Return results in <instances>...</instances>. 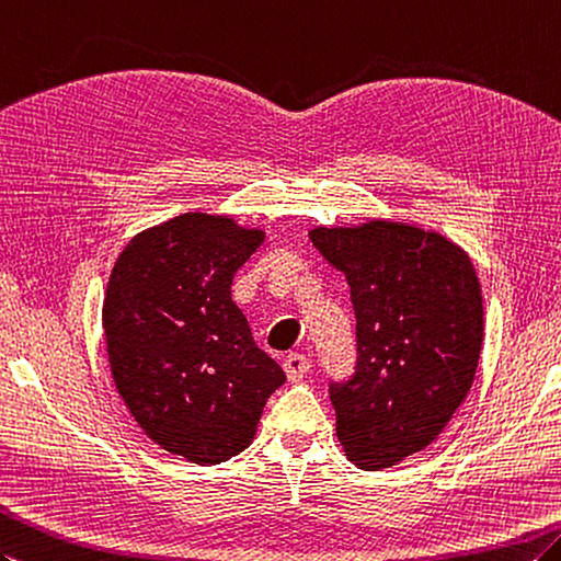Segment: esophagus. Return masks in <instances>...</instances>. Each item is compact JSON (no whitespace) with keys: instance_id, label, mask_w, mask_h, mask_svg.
Segmentation results:
<instances>
[{"instance_id":"obj_1","label":"esophagus","mask_w":561,"mask_h":561,"mask_svg":"<svg viewBox=\"0 0 561 561\" xmlns=\"http://www.w3.org/2000/svg\"><path fill=\"white\" fill-rule=\"evenodd\" d=\"M308 370H310V360L304 354H289L284 358V373L291 382L304 380Z\"/></svg>"}]
</instances>
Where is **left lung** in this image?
Listing matches in <instances>:
<instances>
[{
    "label": "left lung",
    "mask_w": 561,
    "mask_h": 561,
    "mask_svg": "<svg viewBox=\"0 0 561 561\" xmlns=\"http://www.w3.org/2000/svg\"><path fill=\"white\" fill-rule=\"evenodd\" d=\"M310 241L344 272L356 316V368L330 382L336 437L366 471L425 449L473 385L483 296L471 257L435 231L375 219L318 227Z\"/></svg>",
    "instance_id": "1"
}]
</instances>
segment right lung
I'll list each match as a JSON object with an SVG mask.
<instances>
[{
	"label": "right lung",
	"instance_id": "obj_1",
	"mask_svg": "<svg viewBox=\"0 0 561 561\" xmlns=\"http://www.w3.org/2000/svg\"><path fill=\"white\" fill-rule=\"evenodd\" d=\"M263 241L229 217L186 213L140 231L110 275L102 324L116 389L154 445L193 463L249 447L286 380L231 301Z\"/></svg>",
	"mask_w": 561,
	"mask_h": 561
}]
</instances>
